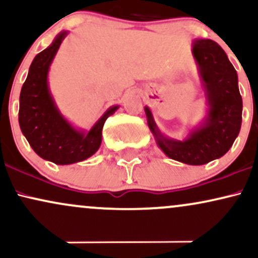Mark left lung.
<instances>
[{
    "label": "left lung",
    "instance_id": "left-lung-1",
    "mask_svg": "<svg viewBox=\"0 0 258 258\" xmlns=\"http://www.w3.org/2000/svg\"><path fill=\"white\" fill-rule=\"evenodd\" d=\"M193 55L209 104L206 119L184 141L165 137L146 106L148 126L168 158L188 165H204L226 154L241 127L242 99L238 75L226 52L212 40H195Z\"/></svg>",
    "mask_w": 258,
    "mask_h": 258
}]
</instances>
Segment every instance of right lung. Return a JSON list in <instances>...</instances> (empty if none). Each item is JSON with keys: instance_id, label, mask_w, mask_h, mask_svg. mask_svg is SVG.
<instances>
[{"instance_id": "add662e5", "label": "right lung", "mask_w": 258, "mask_h": 258, "mask_svg": "<svg viewBox=\"0 0 258 258\" xmlns=\"http://www.w3.org/2000/svg\"><path fill=\"white\" fill-rule=\"evenodd\" d=\"M61 31L52 44L34 58L19 98V125L38 156L57 165H69L93 155L102 143L105 120L119 106L109 108L88 132L79 131L64 119L49 92L47 75L61 41Z\"/></svg>"}]
</instances>
